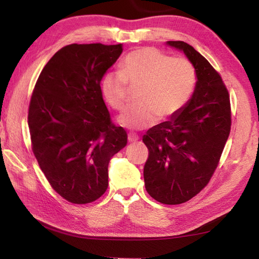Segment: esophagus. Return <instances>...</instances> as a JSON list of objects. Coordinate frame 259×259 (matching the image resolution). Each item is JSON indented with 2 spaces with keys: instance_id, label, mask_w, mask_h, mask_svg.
I'll return each mask as SVG.
<instances>
[{
  "instance_id": "34e87169",
  "label": "esophagus",
  "mask_w": 259,
  "mask_h": 259,
  "mask_svg": "<svg viewBox=\"0 0 259 259\" xmlns=\"http://www.w3.org/2000/svg\"><path fill=\"white\" fill-rule=\"evenodd\" d=\"M128 140L130 143H137L138 140H139V137L137 135H135V134H129L128 135Z\"/></svg>"
}]
</instances>
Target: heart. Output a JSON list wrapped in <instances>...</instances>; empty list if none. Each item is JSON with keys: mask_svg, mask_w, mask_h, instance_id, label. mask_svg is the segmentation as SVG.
Returning a JSON list of instances; mask_svg holds the SVG:
<instances>
[{"mask_svg": "<svg viewBox=\"0 0 259 259\" xmlns=\"http://www.w3.org/2000/svg\"><path fill=\"white\" fill-rule=\"evenodd\" d=\"M130 87H128L127 85ZM196 87L194 65L183 57H172L155 48L131 51L121 61L120 72L105 74L103 94L115 111L129 102V88L138 89L137 105L119 117L128 129H143L171 119L190 102Z\"/></svg>", "mask_w": 259, "mask_h": 259, "instance_id": "heart-1", "label": "heart"}]
</instances>
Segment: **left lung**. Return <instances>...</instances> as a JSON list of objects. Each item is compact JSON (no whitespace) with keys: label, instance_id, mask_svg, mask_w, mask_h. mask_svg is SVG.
I'll use <instances>...</instances> for the list:
<instances>
[{"label":"left lung","instance_id":"8db88e82","mask_svg":"<svg viewBox=\"0 0 259 259\" xmlns=\"http://www.w3.org/2000/svg\"><path fill=\"white\" fill-rule=\"evenodd\" d=\"M182 50L196 71L193 97L171 120L144 135L148 148L144 181L148 194L164 204H181L208 185L231 131V103L224 81L204 57L183 41Z\"/></svg>","mask_w":259,"mask_h":259}]
</instances>
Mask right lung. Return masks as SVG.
I'll return each instance as SVG.
<instances>
[{
	"instance_id": "add662e5",
	"label": "right lung",
	"mask_w": 259,
	"mask_h": 259,
	"mask_svg": "<svg viewBox=\"0 0 259 259\" xmlns=\"http://www.w3.org/2000/svg\"><path fill=\"white\" fill-rule=\"evenodd\" d=\"M122 45L61 48L38 76L28 107L35 157L51 187L75 204L99 199L108 186V163L128 135L112 122L100 81Z\"/></svg>"
}]
</instances>
